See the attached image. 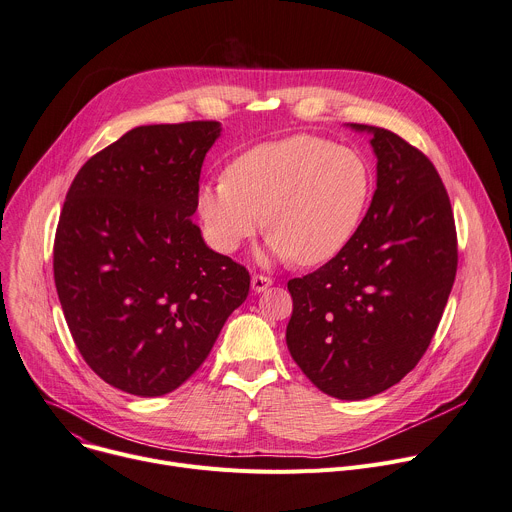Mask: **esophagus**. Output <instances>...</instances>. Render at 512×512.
<instances>
[{
	"label": "esophagus",
	"instance_id": "1",
	"mask_svg": "<svg viewBox=\"0 0 512 512\" xmlns=\"http://www.w3.org/2000/svg\"><path fill=\"white\" fill-rule=\"evenodd\" d=\"M273 282H271V277H267V275H253L251 277V288H253V292H263V290H267L269 286H271Z\"/></svg>",
	"mask_w": 512,
	"mask_h": 512
}]
</instances>
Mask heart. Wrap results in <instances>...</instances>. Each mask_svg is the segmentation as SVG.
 <instances>
[{
    "label": "heart",
    "mask_w": 512,
    "mask_h": 512,
    "mask_svg": "<svg viewBox=\"0 0 512 512\" xmlns=\"http://www.w3.org/2000/svg\"><path fill=\"white\" fill-rule=\"evenodd\" d=\"M371 194V171L355 149L312 134L261 143L206 181L198 214L208 241L235 253L263 224L265 253L318 265L353 239Z\"/></svg>",
    "instance_id": "b5f03b06"
}]
</instances>
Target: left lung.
I'll return each instance as SVG.
<instances>
[{
    "instance_id": "obj_1",
    "label": "left lung",
    "mask_w": 512,
    "mask_h": 512,
    "mask_svg": "<svg viewBox=\"0 0 512 512\" xmlns=\"http://www.w3.org/2000/svg\"><path fill=\"white\" fill-rule=\"evenodd\" d=\"M371 134L378 181L353 239L320 269L288 282L290 355L339 400L398 384L425 355L457 271V235L435 165L398 134Z\"/></svg>"
}]
</instances>
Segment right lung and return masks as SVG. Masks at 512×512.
<instances>
[{
	"instance_id": "right-lung-1",
	"label": "right lung",
	"mask_w": 512,
	"mask_h": 512,
	"mask_svg": "<svg viewBox=\"0 0 512 512\" xmlns=\"http://www.w3.org/2000/svg\"><path fill=\"white\" fill-rule=\"evenodd\" d=\"M220 122L136 126L75 175L53 269L85 363L143 398L179 388L249 294V271L192 220Z\"/></svg>"
}]
</instances>
